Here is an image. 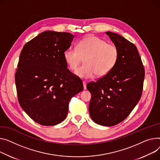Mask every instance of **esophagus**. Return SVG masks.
Segmentation results:
<instances>
[{
	"instance_id": "obj_1",
	"label": "esophagus",
	"mask_w": 160,
	"mask_h": 160,
	"mask_svg": "<svg viewBox=\"0 0 160 160\" xmlns=\"http://www.w3.org/2000/svg\"><path fill=\"white\" fill-rule=\"evenodd\" d=\"M86 82L83 81V89H86L87 88H86Z\"/></svg>"
}]
</instances>
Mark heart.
Masks as SVG:
<instances>
[{"label":"heart","instance_id":"1","mask_svg":"<svg viewBox=\"0 0 160 160\" xmlns=\"http://www.w3.org/2000/svg\"><path fill=\"white\" fill-rule=\"evenodd\" d=\"M120 57L115 44H109L98 37L89 36L80 40L76 49L69 48L63 52V58L69 68L74 71L82 61L84 63L75 71L77 76L91 78L107 75L116 66Z\"/></svg>","mask_w":160,"mask_h":160}]
</instances>
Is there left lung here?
Masks as SVG:
<instances>
[{"label": "left lung", "mask_w": 160, "mask_h": 160, "mask_svg": "<svg viewBox=\"0 0 160 160\" xmlns=\"http://www.w3.org/2000/svg\"><path fill=\"white\" fill-rule=\"evenodd\" d=\"M105 33L118 47L120 57L107 75L87 85L91 94L89 111L96 123L113 126L124 120L139 102L145 69L134 44L112 32Z\"/></svg>", "instance_id": "8db88e82"}]
</instances>
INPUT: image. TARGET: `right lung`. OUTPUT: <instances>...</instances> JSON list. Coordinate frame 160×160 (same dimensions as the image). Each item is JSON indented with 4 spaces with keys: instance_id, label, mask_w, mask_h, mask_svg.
<instances>
[{
    "instance_id": "right-lung-1",
    "label": "right lung",
    "mask_w": 160,
    "mask_h": 160,
    "mask_svg": "<svg viewBox=\"0 0 160 160\" xmlns=\"http://www.w3.org/2000/svg\"><path fill=\"white\" fill-rule=\"evenodd\" d=\"M73 38L69 33L44 31L20 52L15 76L18 102L40 125H55L65 120L70 100L83 89L63 58Z\"/></svg>"
}]
</instances>
